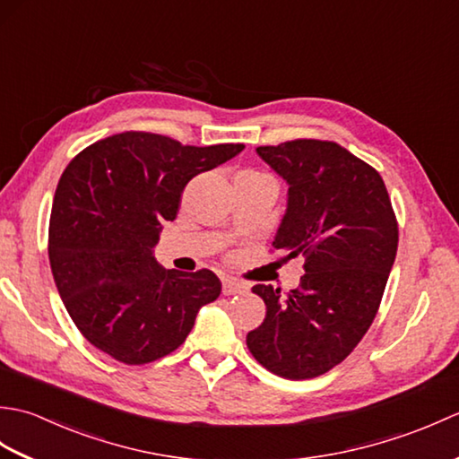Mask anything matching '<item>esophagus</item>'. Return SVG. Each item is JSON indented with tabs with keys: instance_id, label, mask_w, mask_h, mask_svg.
Here are the masks:
<instances>
[{
	"instance_id": "1",
	"label": "esophagus",
	"mask_w": 459,
	"mask_h": 459,
	"mask_svg": "<svg viewBox=\"0 0 459 459\" xmlns=\"http://www.w3.org/2000/svg\"><path fill=\"white\" fill-rule=\"evenodd\" d=\"M248 291V286L245 281H238L237 278H222V294L224 296H235V294H245Z\"/></svg>"
}]
</instances>
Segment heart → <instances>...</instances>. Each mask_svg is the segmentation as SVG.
Listing matches in <instances>:
<instances>
[{"instance_id": "obj_1", "label": "heart", "mask_w": 459, "mask_h": 459, "mask_svg": "<svg viewBox=\"0 0 459 459\" xmlns=\"http://www.w3.org/2000/svg\"><path fill=\"white\" fill-rule=\"evenodd\" d=\"M238 178H247V179H266V181H272L268 175L260 173V171H242Z\"/></svg>"}]
</instances>
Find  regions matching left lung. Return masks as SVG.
<instances>
[{
	"label": "left lung",
	"instance_id": "left-lung-1",
	"mask_svg": "<svg viewBox=\"0 0 459 459\" xmlns=\"http://www.w3.org/2000/svg\"><path fill=\"white\" fill-rule=\"evenodd\" d=\"M256 153L288 183V209L272 247L304 258L284 296L258 284L266 317L247 335L262 367L301 380L339 365L373 324L396 258L398 222L375 168L335 142L291 140Z\"/></svg>",
	"mask_w": 459,
	"mask_h": 459
}]
</instances>
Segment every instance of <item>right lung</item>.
<instances>
[{
    "mask_svg": "<svg viewBox=\"0 0 459 459\" xmlns=\"http://www.w3.org/2000/svg\"><path fill=\"white\" fill-rule=\"evenodd\" d=\"M242 150L124 132L66 165L48 222V260L89 343L120 363L145 365L187 339L197 311L219 298L221 280L207 268L163 270L153 247L161 224L178 217L185 185Z\"/></svg>",
    "mask_w": 459,
    "mask_h": 459,
    "instance_id": "right-lung-1",
    "label": "right lung"
}]
</instances>
